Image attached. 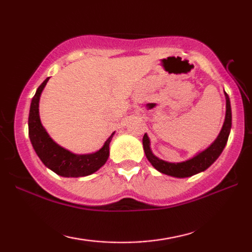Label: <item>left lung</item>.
Segmentation results:
<instances>
[{"mask_svg":"<svg viewBox=\"0 0 252 252\" xmlns=\"http://www.w3.org/2000/svg\"><path fill=\"white\" fill-rule=\"evenodd\" d=\"M225 96V117L223 126L221 127V131L217 139L213 141L210 146L203 151L198 152L197 155L193 156L190 159L182 162H168L160 159L157 156L153 155L150 147V139L147 133H144L142 143H143V150L146 153L147 159L149 162L153 165V168L157 169L158 171L167 174L170 177L174 178H188L192 177L194 174L203 172L207 170L210 165L218 159L219 156L222 153L223 149L227 144L230 130H231V105H230V99L229 95L224 92Z\"/></svg>","mask_w":252,"mask_h":252,"instance_id":"obj_1","label":"left lung"}]
</instances>
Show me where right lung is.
Listing matches in <instances>:
<instances>
[{
    "label": "right lung",
    "mask_w": 252,
    "mask_h": 252,
    "mask_svg": "<svg viewBox=\"0 0 252 252\" xmlns=\"http://www.w3.org/2000/svg\"><path fill=\"white\" fill-rule=\"evenodd\" d=\"M49 79L46 78L37 88L30 106L29 136L34 151L45 167L59 176L65 178L90 176L105 164L110 155V142L116 132L109 136L100 150L89 155H76L58 144L42 126L39 112L40 97Z\"/></svg>",
    "instance_id": "add662e5"
}]
</instances>
